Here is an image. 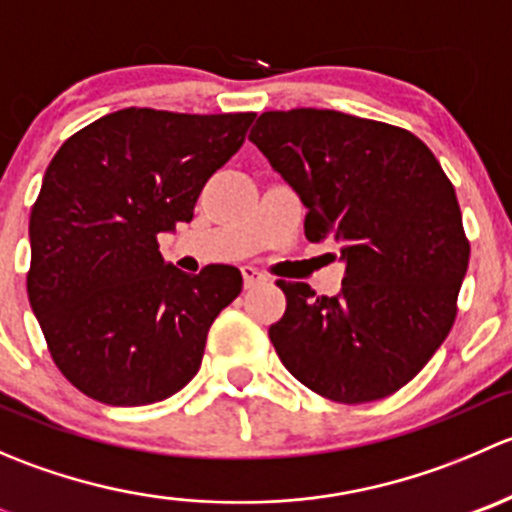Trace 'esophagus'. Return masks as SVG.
<instances>
[{
  "label": "esophagus",
  "mask_w": 512,
  "mask_h": 512,
  "mask_svg": "<svg viewBox=\"0 0 512 512\" xmlns=\"http://www.w3.org/2000/svg\"><path fill=\"white\" fill-rule=\"evenodd\" d=\"M265 280H267V277L262 275L260 270H255V267H250V265L242 267V282H245L247 289L255 287V285H262V282H265Z\"/></svg>",
  "instance_id": "1"
}]
</instances>
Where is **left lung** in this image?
I'll return each instance as SVG.
<instances>
[{"label": "left lung", "instance_id": "1", "mask_svg": "<svg viewBox=\"0 0 512 512\" xmlns=\"http://www.w3.org/2000/svg\"><path fill=\"white\" fill-rule=\"evenodd\" d=\"M250 141L307 205V240L337 242L347 262L337 297L277 280L275 352L329 401L396 394L456 322L471 242L453 183L414 133L349 113L265 111Z\"/></svg>", "mask_w": 512, "mask_h": 512}]
</instances>
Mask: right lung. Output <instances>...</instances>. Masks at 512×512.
<instances>
[{"instance_id": "right-lung-1", "label": "right lung", "mask_w": 512, "mask_h": 512, "mask_svg": "<svg viewBox=\"0 0 512 512\" xmlns=\"http://www.w3.org/2000/svg\"><path fill=\"white\" fill-rule=\"evenodd\" d=\"M255 113L123 108L66 138L29 218L27 292L61 374L108 406L168 399L200 369L210 324L240 294L237 267L185 275L160 232L193 220L210 175Z\"/></svg>"}]
</instances>
